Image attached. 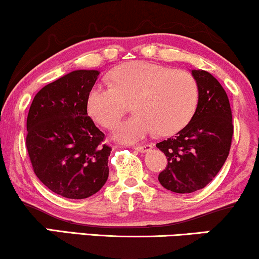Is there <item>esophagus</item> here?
<instances>
[{"label": "esophagus", "mask_w": 259, "mask_h": 259, "mask_svg": "<svg viewBox=\"0 0 259 259\" xmlns=\"http://www.w3.org/2000/svg\"><path fill=\"white\" fill-rule=\"evenodd\" d=\"M153 148L152 147V145H143V146H135V147H134V149H135V151H138V152H140V153H145V152H148V151H151V149Z\"/></svg>", "instance_id": "obj_1"}]
</instances>
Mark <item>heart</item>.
Listing matches in <instances>:
<instances>
[{
	"label": "heart",
	"mask_w": 259,
	"mask_h": 259,
	"mask_svg": "<svg viewBox=\"0 0 259 259\" xmlns=\"http://www.w3.org/2000/svg\"><path fill=\"white\" fill-rule=\"evenodd\" d=\"M111 85L96 84L87 98V110L96 123L113 127L134 104L136 113L117 126L114 139L138 142L158 132L171 135L194 116L199 85L191 72L146 61L123 64L110 73Z\"/></svg>",
	"instance_id": "1"
}]
</instances>
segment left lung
Here are the masks:
<instances>
[{"mask_svg": "<svg viewBox=\"0 0 259 259\" xmlns=\"http://www.w3.org/2000/svg\"><path fill=\"white\" fill-rule=\"evenodd\" d=\"M199 85L197 111L172 138L157 143L167 166L159 174L160 185L174 193L204 188L219 174L232 145L233 118L227 93L211 73L192 70Z\"/></svg>", "mask_w": 259, "mask_h": 259, "instance_id": "obj_1", "label": "left lung"}]
</instances>
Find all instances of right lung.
Returning a JSON list of instances; mask_svg holds the SVG:
<instances>
[{
    "label": "right lung",
    "mask_w": 259,
    "mask_h": 259,
    "mask_svg": "<svg viewBox=\"0 0 259 259\" xmlns=\"http://www.w3.org/2000/svg\"><path fill=\"white\" fill-rule=\"evenodd\" d=\"M100 71L76 70L37 93L27 114L26 148L33 171L52 192L68 199L98 193L108 179L111 147L87 112Z\"/></svg>",
    "instance_id": "1"
}]
</instances>
